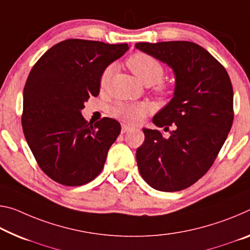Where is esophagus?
<instances>
[{
	"instance_id": "34e87169",
	"label": "esophagus",
	"mask_w": 250,
	"mask_h": 250,
	"mask_svg": "<svg viewBox=\"0 0 250 250\" xmlns=\"http://www.w3.org/2000/svg\"><path fill=\"white\" fill-rule=\"evenodd\" d=\"M129 130H131V126L128 125H125V124H122V129H121V132L122 133L128 132Z\"/></svg>"
}]
</instances>
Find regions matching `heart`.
Masks as SVG:
<instances>
[{"instance_id":"1","label":"heart","mask_w":250,"mask_h":250,"mask_svg":"<svg viewBox=\"0 0 250 250\" xmlns=\"http://www.w3.org/2000/svg\"><path fill=\"white\" fill-rule=\"evenodd\" d=\"M126 65L132 71L134 75L146 85L156 84V91L161 96H166L170 92V86L162 82L165 75V68L157 58L146 52H136L130 55L126 60ZM113 66L109 65L102 71L99 79L101 90H104L109 84L112 75ZM152 106L146 102H124L119 101L110 108L111 116L116 117L126 124H139L144 118L151 111Z\"/></svg>"}]
</instances>
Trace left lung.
<instances>
[{"mask_svg": "<svg viewBox=\"0 0 250 250\" xmlns=\"http://www.w3.org/2000/svg\"><path fill=\"white\" fill-rule=\"evenodd\" d=\"M136 47L167 63L176 75L175 96L152 119L169 136L142 129L138 168L152 188L179 191L206 175L227 139L233 121L230 78L219 61L193 42H140Z\"/></svg>", "mask_w": 250, "mask_h": 250, "instance_id": "obj_1", "label": "left lung"}]
</instances>
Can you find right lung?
<instances>
[{"mask_svg":"<svg viewBox=\"0 0 250 250\" xmlns=\"http://www.w3.org/2000/svg\"><path fill=\"white\" fill-rule=\"evenodd\" d=\"M128 49L126 43L69 39L31 70L23 92V133L39 167L58 184L85 185L104 169L121 125L111 118L92 125L81 110L98 97L102 71Z\"/></svg>","mask_w":250,"mask_h":250,"instance_id":"add662e5","label":"right lung"}]
</instances>
